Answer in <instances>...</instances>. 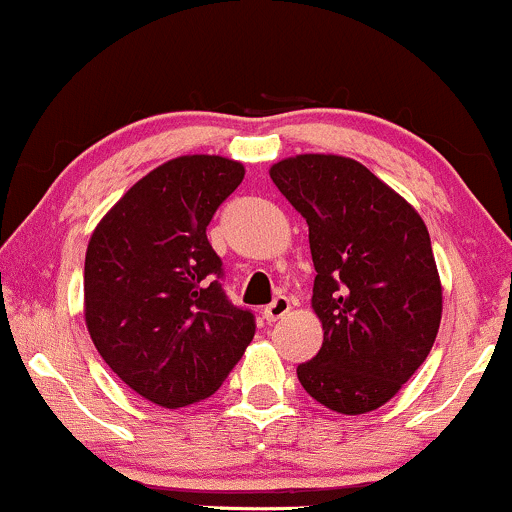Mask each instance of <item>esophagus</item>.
Masks as SVG:
<instances>
[{
	"mask_svg": "<svg viewBox=\"0 0 512 512\" xmlns=\"http://www.w3.org/2000/svg\"><path fill=\"white\" fill-rule=\"evenodd\" d=\"M289 310H291L289 298H286V296H276L272 303L264 305L262 317H264V320H267V322H276V320H281V317H284L286 313H289Z\"/></svg>",
	"mask_w": 512,
	"mask_h": 512,
	"instance_id": "1",
	"label": "esophagus"
}]
</instances>
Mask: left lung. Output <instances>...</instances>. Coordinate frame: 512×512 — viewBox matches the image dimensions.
<instances>
[{
  "label": "left lung",
  "instance_id": "left-lung-1",
  "mask_svg": "<svg viewBox=\"0 0 512 512\" xmlns=\"http://www.w3.org/2000/svg\"><path fill=\"white\" fill-rule=\"evenodd\" d=\"M269 178L308 223L317 272L313 310L325 339L298 380L339 414L383 407L426 361L440 327L443 291L426 223L351 158H286Z\"/></svg>",
  "mask_w": 512,
  "mask_h": 512
}]
</instances>
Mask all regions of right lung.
Masks as SVG:
<instances>
[{
	"label": "right lung",
	"instance_id": "add662e5",
	"mask_svg": "<svg viewBox=\"0 0 512 512\" xmlns=\"http://www.w3.org/2000/svg\"><path fill=\"white\" fill-rule=\"evenodd\" d=\"M243 175L221 156L173 158L144 175L88 243V334L117 378L158 407L214 395L255 337V315L228 301L207 238Z\"/></svg>",
	"mask_w": 512,
	"mask_h": 512
}]
</instances>
